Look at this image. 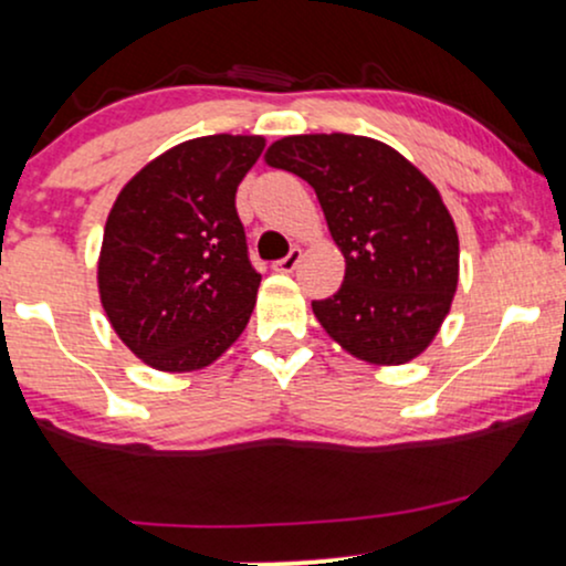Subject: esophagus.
Segmentation results:
<instances>
[{
  "instance_id": "esophagus-1",
  "label": "esophagus",
  "mask_w": 566,
  "mask_h": 566,
  "mask_svg": "<svg viewBox=\"0 0 566 566\" xmlns=\"http://www.w3.org/2000/svg\"><path fill=\"white\" fill-rule=\"evenodd\" d=\"M301 258H303V252L297 250V247H292L290 255L282 258V261H276L274 265H271V269H274L276 274H292V271L297 269V263H301Z\"/></svg>"
}]
</instances>
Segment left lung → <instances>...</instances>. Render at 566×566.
Returning a JSON list of instances; mask_svg holds the SVG:
<instances>
[{"label": "left lung", "instance_id": "1", "mask_svg": "<svg viewBox=\"0 0 566 566\" xmlns=\"http://www.w3.org/2000/svg\"><path fill=\"white\" fill-rule=\"evenodd\" d=\"M265 165L316 191L346 258L340 290L314 316L369 365H405L431 346L458 290L460 244L437 186L386 143L365 135H290Z\"/></svg>", "mask_w": 566, "mask_h": 566}]
</instances>
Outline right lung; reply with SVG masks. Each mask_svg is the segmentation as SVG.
<instances>
[{"mask_svg": "<svg viewBox=\"0 0 566 566\" xmlns=\"http://www.w3.org/2000/svg\"><path fill=\"white\" fill-rule=\"evenodd\" d=\"M261 135L178 143L127 180L108 212L97 292L119 340L148 367L193 373L226 354L255 308L237 188Z\"/></svg>", "mask_w": 566, "mask_h": 566, "instance_id": "right-lung-1", "label": "right lung"}]
</instances>
